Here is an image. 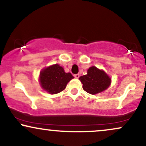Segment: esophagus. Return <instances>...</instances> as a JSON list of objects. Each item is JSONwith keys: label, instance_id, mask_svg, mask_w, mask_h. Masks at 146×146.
I'll return each instance as SVG.
<instances>
[{"label": "esophagus", "instance_id": "1", "mask_svg": "<svg viewBox=\"0 0 146 146\" xmlns=\"http://www.w3.org/2000/svg\"><path fill=\"white\" fill-rule=\"evenodd\" d=\"M74 77H75V78L78 79V78H80V74H75V75H74Z\"/></svg>", "mask_w": 146, "mask_h": 146}]
</instances>
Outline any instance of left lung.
Instances as JSON below:
<instances>
[{"label": "left lung", "instance_id": "1", "mask_svg": "<svg viewBox=\"0 0 146 146\" xmlns=\"http://www.w3.org/2000/svg\"><path fill=\"white\" fill-rule=\"evenodd\" d=\"M79 79L82 83L83 89L91 95L106 90L111 83L110 77L104 71L95 66L90 67L87 71V74Z\"/></svg>", "mask_w": 146, "mask_h": 146}]
</instances>
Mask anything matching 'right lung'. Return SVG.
Returning <instances> with one entry per match:
<instances>
[{
  "mask_svg": "<svg viewBox=\"0 0 146 146\" xmlns=\"http://www.w3.org/2000/svg\"><path fill=\"white\" fill-rule=\"evenodd\" d=\"M74 78L70 73H65L64 68L56 64L42 69L40 73L42 88L50 94H57L66 87L68 82Z\"/></svg>",
  "mask_w": 146,
  "mask_h": 146,
  "instance_id": "right-lung-1",
  "label": "right lung"
}]
</instances>
